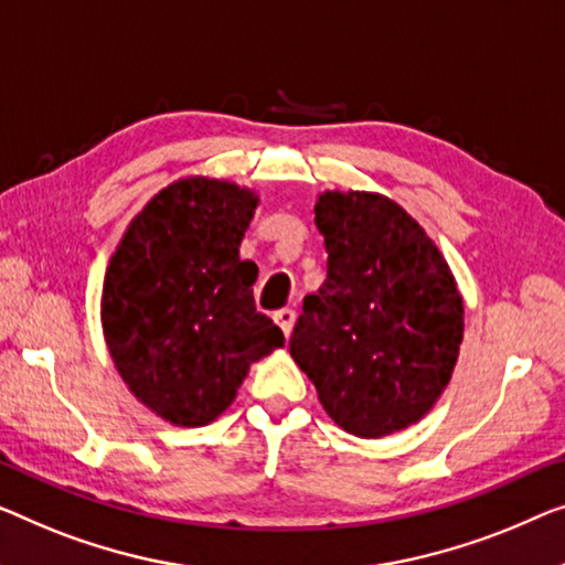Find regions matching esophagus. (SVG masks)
<instances>
[{"instance_id": "34e87169", "label": "esophagus", "mask_w": 565, "mask_h": 565, "mask_svg": "<svg viewBox=\"0 0 565 565\" xmlns=\"http://www.w3.org/2000/svg\"><path fill=\"white\" fill-rule=\"evenodd\" d=\"M274 319H276V324H279L281 330H284V334L289 337L291 330H294V322H297V311L289 309V307L276 309V311H274Z\"/></svg>"}]
</instances>
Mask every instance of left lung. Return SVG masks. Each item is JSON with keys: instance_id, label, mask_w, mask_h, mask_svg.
Instances as JSON below:
<instances>
[{"instance_id": "left-lung-1", "label": "left lung", "mask_w": 565, "mask_h": 565, "mask_svg": "<svg viewBox=\"0 0 565 565\" xmlns=\"http://www.w3.org/2000/svg\"><path fill=\"white\" fill-rule=\"evenodd\" d=\"M315 223L327 279L305 297L289 352L337 426L381 439L424 418L446 388L465 307L439 248L393 200L324 192Z\"/></svg>"}]
</instances>
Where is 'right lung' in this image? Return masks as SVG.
Segmentation results:
<instances>
[{"label": "right lung", "instance_id": "right-lung-1", "mask_svg": "<svg viewBox=\"0 0 565 565\" xmlns=\"http://www.w3.org/2000/svg\"><path fill=\"white\" fill-rule=\"evenodd\" d=\"M256 202L231 182H174L134 217L108 264L100 319L114 363L177 426L221 416L248 365L284 348L254 305L258 266L238 256Z\"/></svg>", "mask_w": 565, "mask_h": 565}]
</instances>
